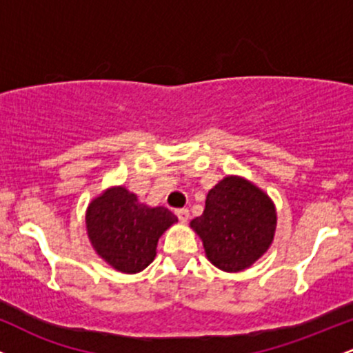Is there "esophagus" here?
Instances as JSON below:
<instances>
[{
	"label": "esophagus",
	"mask_w": 353,
	"mask_h": 353,
	"mask_svg": "<svg viewBox=\"0 0 353 353\" xmlns=\"http://www.w3.org/2000/svg\"><path fill=\"white\" fill-rule=\"evenodd\" d=\"M176 216L182 222V224H185V222L189 221V210L188 209H177Z\"/></svg>",
	"instance_id": "34e87169"
}]
</instances>
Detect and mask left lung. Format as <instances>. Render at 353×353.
I'll return each mask as SVG.
<instances>
[{
    "mask_svg": "<svg viewBox=\"0 0 353 353\" xmlns=\"http://www.w3.org/2000/svg\"><path fill=\"white\" fill-rule=\"evenodd\" d=\"M277 212L272 199L241 176H228L208 192L202 216L190 221L205 257L224 272L249 269L272 245Z\"/></svg>",
    "mask_w": 353,
    "mask_h": 353,
    "instance_id": "8db88e82",
    "label": "left lung"
}]
</instances>
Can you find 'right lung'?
<instances>
[{
    "label": "right lung",
    "instance_id": "obj_1",
    "mask_svg": "<svg viewBox=\"0 0 353 353\" xmlns=\"http://www.w3.org/2000/svg\"><path fill=\"white\" fill-rule=\"evenodd\" d=\"M177 222L169 209L149 208L124 185H111L89 202L86 230L96 254L117 272L137 274L156 257L159 237Z\"/></svg>",
    "mask_w": 353,
    "mask_h": 353
}]
</instances>
